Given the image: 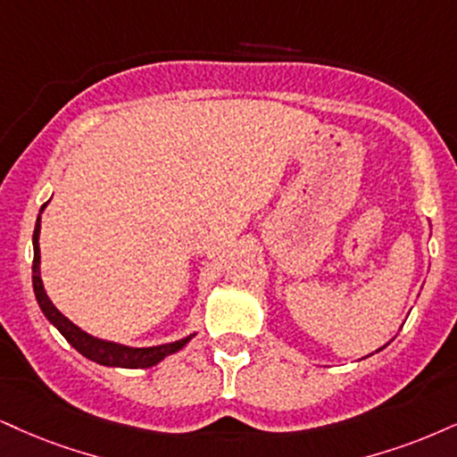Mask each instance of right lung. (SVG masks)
I'll use <instances>...</instances> for the list:
<instances>
[{
  "instance_id": "obj_1",
  "label": "right lung",
  "mask_w": 457,
  "mask_h": 457,
  "mask_svg": "<svg viewBox=\"0 0 457 457\" xmlns=\"http://www.w3.org/2000/svg\"><path fill=\"white\" fill-rule=\"evenodd\" d=\"M46 205H42V210ZM39 216L36 222V230H33V292H36V298L39 303V309H42L44 315L56 326V330L65 337L67 343L71 347H76L82 356H87L93 362L104 364V366H120V369H148V366H154L161 362L162 358L169 356V353H176L178 349H182L186 343L193 339V335L186 337V339H179L176 343H167V345H156V347H127L118 345V343L101 341L95 339V337L87 335V332L78 328L76 324H71L70 320L65 318L63 313L56 309L50 298L44 290L42 278H39Z\"/></svg>"
}]
</instances>
